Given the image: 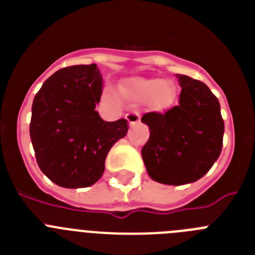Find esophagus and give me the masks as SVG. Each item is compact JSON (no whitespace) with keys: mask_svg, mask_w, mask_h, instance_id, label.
Listing matches in <instances>:
<instances>
[{"mask_svg":"<svg viewBox=\"0 0 255 255\" xmlns=\"http://www.w3.org/2000/svg\"><path fill=\"white\" fill-rule=\"evenodd\" d=\"M126 120L129 121L130 125H134V124L140 121V115H139L138 111H131L129 114H126Z\"/></svg>","mask_w":255,"mask_h":255,"instance_id":"1","label":"esophagus"}]
</instances>
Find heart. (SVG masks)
I'll return each mask as SVG.
<instances>
[{
	"mask_svg": "<svg viewBox=\"0 0 255 255\" xmlns=\"http://www.w3.org/2000/svg\"><path fill=\"white\" fill-rule=\"evenodd\" d=\"M132 92L140 100H152L157 108H166L175 100V88L163 79H136Z\"/></svg>",
	"mask_w": 255,
	"mask_h": 255,
	"instance_id": "obj_1",
	"label": "heart"
}]
</instances>
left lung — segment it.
I'll return each instance as SVG.
<instances>
[{"label":"left lung","instance_id":"8db88e82","mask_svg":"<svg viewBox=\"0 0 255 255\" xmlns=\"http://www.w3.org/2000/svg\"><path fill=\"white\" fill-rule=\"evenodd\" d=\"M179 105L166 114L148 112L141 121L150 135L141 149L148 175L166 185L203 177L222 150L225 124L217 97L204 83L177 75Z\"/></svg>","mask_w":255,"mask_h":255}]
</instances>
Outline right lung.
I'll list each match as a JSON object with an SVG mask.
<instances>
[{
    "mask_svg": "<svg viewBox=\"0 0 255 255\" xmlns=\"http://www.w3.org/2000/svg\"><path fill=\"white\" fill-rule=\"evenodd\" d=\"M102 76L96 64L60 69L31 106L30 139L37 163L62 188H87L102 177L108 152L128 132L125 119L103 121L96 105Z\"/></svg>",
    "mask_w": 255,
    "mask_h": 255,
    "instance_id": "right-lung-1",
    "label": "right lung"
}]
</instances>
